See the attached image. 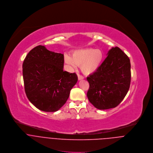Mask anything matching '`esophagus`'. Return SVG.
<instances>
[{"mask_svg": "<svg viewBox=\"0 0 153 153\" xmlns=\"http://www.w3.org/2000/svg\"><path fill=\"white\" fill-rule=\"evenodd\" d=\"M78 80H81V79H84V76L78 74Z\"/></svg>", "mask_w": 153, "mask_h": 153, "instance_id": "34e87169", "label": "esophagus"}]
</instances>
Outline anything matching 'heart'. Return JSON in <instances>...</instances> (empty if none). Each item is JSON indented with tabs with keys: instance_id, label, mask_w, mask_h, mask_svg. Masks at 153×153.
<instances>
[{
	"instance_id": "obj_1",
	"label": "heart",
	"mask_w": 153,
	"mask_h": 153,
	"mask_svg": "<svg viewBox=\"0 0 153 153\" xmlns=\"http://www.w3.org/2000/svg\"><path fill=\"white\" fill-rule=\"evenodd\" d=\"M104 59L102 51L94 48H87L75 51L72 56L66 55L65 63L71 69L74 70L77 66H81L82 72L85 75L95 72L101 66Z\"/></svg>"
}]
</instances>
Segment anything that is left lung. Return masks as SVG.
<instances>
[{
	"instance_id": "obj_1",
	"label": "left lung",
	"mask_w": 153,
	"mask_h": 153,
	"mask_svg": "<svg viewBox=\"0 0 153 153\" xmlns=\"http://www.w3.org/2000/svg\"><path fill=\"white\" fill-rule=\"evenodd\" d=\"M100 68L87 78L89 88L87 97L100 110L117 107L126 96L131 82L128 56L118 47L109 50Z\"/></svg>"
}]
</instances>
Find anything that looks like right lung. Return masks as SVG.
Wrapping results in <instances>:
<instances>
[{"label": "right lung", "instance_id": "obj_1", "mask_svg": "<svg viewBox=\"0 0 153 153\" xmlns=\"http://www.w3.org/2000/svg\"><path fill=\"white\" fill-rule=\"evenodd\" d=\"M63 66V54L42 45L30 50L25 58V91L29 101L38 109L56 111L67 101L78 76L75 73L64 71Z\"/></svg>", "mask_w": 153, "mask_h": 153}]
</instances>
